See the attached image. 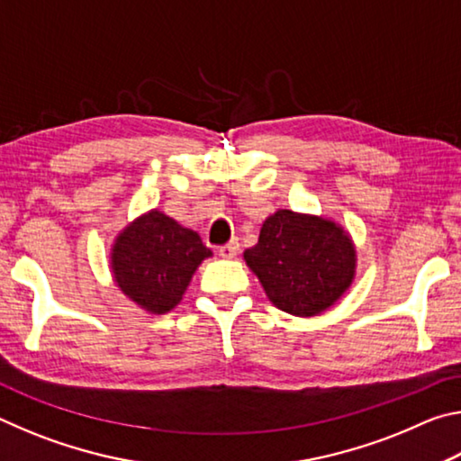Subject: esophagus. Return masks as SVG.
Returning a JSON list of instances; mask_svg holds the SVG:
<instances>
[{"label":"esophagus","mask_w":461,"mask_h":461,"mask_svg":"<svg viewBox=\"0 0 461 461\" xmlns=\"http://www.w3.org/2000/svg\"><path fill=\"white\" fill-rule=\"evenodd\" d=\"M217 252H220V256H221V258H225V260L236 258V256L240 254V244H238V240H231V241H228V244L221 246L220 249H217Z\"/></svg>","instance_id":"esophagus-1"}]
</instances>
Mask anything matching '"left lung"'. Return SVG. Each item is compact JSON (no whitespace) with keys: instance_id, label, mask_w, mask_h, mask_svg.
Listing matches in <instances>:
<instances>
[{"instance_id":"1","label":"left lung","mask_w":461,"mask_h":461,"mask_svg":"<svg viewBox=\"0 0 461 461\" xmlns=\"http://www.w3.org/2000/svg\"><path fill=\"white\" fill-rule=\"evenodd\" d=\"M275 307L315 317L333 307L356 278L349 233L323 215L278 209L262 223L258 244L244 252Z\"/></svg>"}]
</instances>
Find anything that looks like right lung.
<instances>
[{"mask_svg": "<svg viewBox=\"0 0 461 461\" xmlns=\"http://www.w3.org/2000/svg\"><path fill=\"white\" fill-rule=\"evenodd\" d=\"M212 256L197 231L150 209L118 233L109 268L130 301L148 313L165 315L181 303L194 270Z\"/></svg>", "mask_w": 461, "mask_h": 461, "instance_id": "add662e5", "label": "right lung"}]
</instances>
